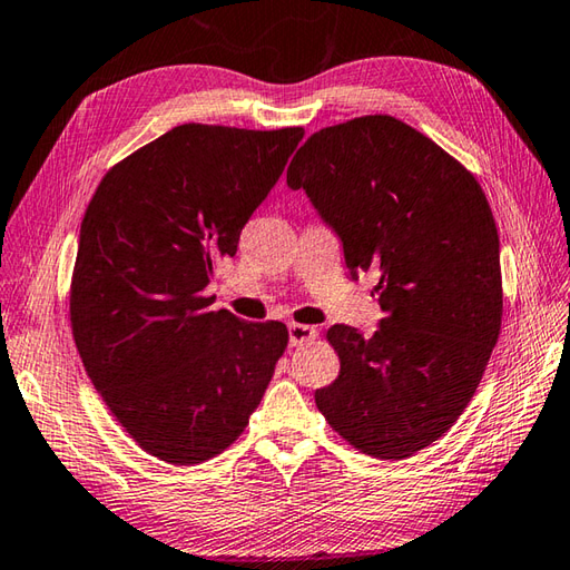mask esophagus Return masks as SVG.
<instances>
[{"label":"esophagus","instance_id":"obj_1","mask_svg":"<svg viewBox=\"0 0 570 570\" xmlns=\"http://www.w3.org/2000/svg\"><path fill=\"white\" fill-rule=\"evenodd\" d=\"M287 335H289V345L297 347V345H305V342H309V340H315L317 330L309 327V325H297V322H293V325L287 327Z\"/></svg>","mask_w":570,"mask_h":570}]
</instances>
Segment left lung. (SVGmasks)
<instances>
[{
	"mask_svg": "<svg viewBox=\"0 0 570 570\" xmlns=\"http://www.w3.org/2000/svg\"><path fill=\"white\" fill-rule=\"evenodd\" d=\"M287 186L307 198L357 277L377 273L372 337L332 325L340 374L315 392L327 424L360 452L404 459L454 426L499 340V233L471 170L386 114L320 128Z\"/></svg>",
	"mask_w": 570,
	"mask_h": 570,
	"instance_id": "8db88e82",
	"label": "left lung"
}]
</instances>
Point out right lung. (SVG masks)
Returning a JSON list of instances; mask_svg holds the SVG:
<instances>
[{"mask_svg":"<svg viewBox=\"0 0 570 570\" xmlns=\"http://www.w3.org/2000/svg\"><path fill=\"white\" fill-rule=\"evenodd\" d=\"M303 136L176 126L109 168L83 213L73 342L116 422L168 464L228 449L287 347L283 322L210 309L206 287Z\"/></svg>","mask_w":570,"mask_h":570,"instance_id":"right-lung-1","label":"right lung"}]
</instances>
